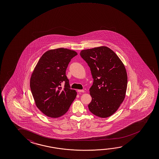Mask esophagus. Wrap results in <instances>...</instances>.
<instances>
[{"label":"esophagus","mask_w":159,"mask_h":159,"mask_svg":"<svg viewBox=\"0 0 159 159\" xmlns=\"http://www.w3.org/2000/svg\"><path fill=\"white\" fill-rule=\"evenodd\" d=\"M78 92H79V93H84V90H78Z\"/></svg>","instance_id":"esophagus-1"}]
</instances>
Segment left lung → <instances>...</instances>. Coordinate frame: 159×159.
<instances>
[{"label":"left lung","mask_w":159,"mask_h":159,"mask_svg":"<svg viewBox=\"0 0 159 159\" xmlns=\"http://www.w3.org/2000/svg\"><path fill=\"white\" fill-rule=\"evenodd\" d=\"M80 54L90 68L94 79L89 90L92 100L89 109L97 116L109 117L125 99L128 85L125 66L108 47L83 50Z\"/></svg>","instance_id":"1"}]
</instances>
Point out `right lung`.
<instances>
[{
    "label": "right lung",
    "instance_id": "add662e5",
    "mask_svg": "<svg viewBox=\"0 0 159 159\" xmlns=\"http://www.w3.org/2000/svg\"><path fill=\"white\" fill-rule=\"evenodd\" d=\"M77 52L65 48L50 50L45 52L31 74L30 86L37 107L48 117L63 116L76 96L70 89L66 70ZM65 82L64 89L61 83Z\"/></svg>",
    "mask_w": 159,
    "mask_h": 159
}]
</instances>
